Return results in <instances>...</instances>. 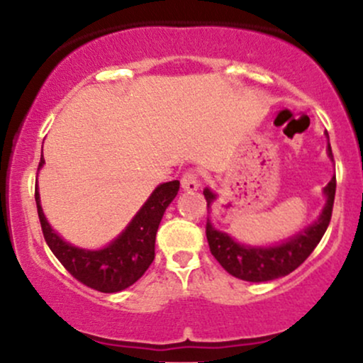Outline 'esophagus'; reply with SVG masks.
Returning <instances> with one entry per match:
<instances>
[{"label":"esophagus","instance_id":"esophagus-1","mask_svg":"<svg viewBox=\"0 0 363 363\" xmlns=\"http://www.w3.org/2000/svg\"><path fill=\"white\" fill-rule=\"evenodd\" d=\"M181 186L184 191H196L199 187V176L194 170H187L182 174L181 177Z\"/></svg>","mask_w":363,"mask_h":363}]
</instances>
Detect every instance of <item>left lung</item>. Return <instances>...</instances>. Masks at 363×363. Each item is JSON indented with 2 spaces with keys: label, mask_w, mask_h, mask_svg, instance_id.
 <instances>
[{
  "label": "left lung",
  "mask_w": 363,
  "mask_h": 363,
  "mask_svg": "<svg viewBox=\"0 0 363 363\" xmlns=\"http://www.w3.org/2000/svg\"><path fill=\"white\" fill-rule=\"evenodd\" d=\"M328 155L333 158L331 147L328 145ZM335 193H336V177L329 181V184L324 187L328 201L324 205L323 213L319 220L309 228L291 237L290 240L283 242L274 247H247V245L237 244L232 237H228L223 232L215 230L211 227L210 220L206 222V239L210 251L215 256V259L222 264V268L232 277L245 281H269L274 278L285 277L297 269L312 251L318 247V244L323 239L329 222H331L333 205H335ZM206 198V205L210 208L213 203L215 194L210 189L203 191Z\"/></svg>",
  "instance_id": "1"
}]
</instances>
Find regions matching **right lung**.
<instances>
[{
  "mask_svg": "<svg viewBox=\"0 0 363 363\" xmlns=\"http://www.w3.org/2000/svg\"><path fill=\"white\" fill-rule=\"evenodd\" d=\"M43 165L44 157L40 155L37 172ZM177 191L179 181L164 182L158 186L143 208L131 220L126 230L114 242L99 251H85V249L74 247L65 242L52 230L40 208L37 187L35 203L45 242L61 264L68 269V273L89 289L102 291V294H114L138 281L155 259V235L158 225L170 201L176 198Z\"/></svg>",
  "mask_w": 363,
  "mask_h": 363,
  "instance_id": "obj_1",
  "label": "right lung"
}]
</instances>
